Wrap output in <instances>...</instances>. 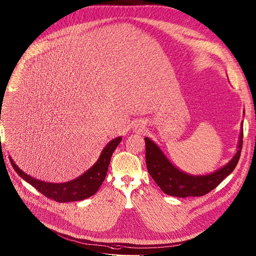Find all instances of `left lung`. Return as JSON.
Returning <instances> with one entry per match:
<instances>
[{"label":"left lung","instance_id":"8db88e82","mask_svg":"<svg viewBox=\"0 0 256 256\" xmlns=\"http://www.w3.org/2000/svg\"><path fill=\"white\" fill-rule=\"evenodd\" d=\"M144 142L148 172L164 193L176 198L202 196L216 188L236 166L243 144V128L240 134L238 151L232 159L218 170L204 176H192L180 170L154 142L148 138Z\"/></svg>","mask_w":256,"mask_h":256}]
</instances>
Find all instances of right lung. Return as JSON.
<instances>
[{
    "mask_svg": "<svg viewBox=\"0 0 256 256\" xmlns=\"http://www.w3.org/2000/svg\"><path fill=\"white\" fill-rule=\"evenodd\" d=\"M122 138H116L110 142L105 146L100 154L99 159L93 165V166L88 170L80 176L72 180L70 182L66 183H48L42 182L41 180H37L32 178L31 176L24 172L14 161L9 157L10 162L14 170L16 172L24 181L31 184L34 188H36L40 193L45 196L54 200L58 202H69L82 200L94 195L101 184L103 183L106 172L108 170V165L110 162L112 155L116 148L121 142Z\"/></svg>",
    "mask_w": 256,
    "mask_h": 256,
    "instance_id": "add662e5",
    "label": "right lung"
}]
</instances>
